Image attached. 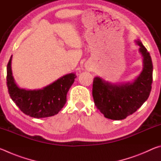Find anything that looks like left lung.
<instances>
[{
  "label": "left lung",
  "instance_id": "8db88e82",
  "mask_svg": "<svg viewBox=\"0 0 161 161\" xmlns=\"http://www.w3.org/2000/svg\"><path fill=\"white\" fill-rule=\"evenodd\" d=\"M139 51L143 68L133 82L113 84L100 77L93 81L92 96L94 103L106 118L122 120L136 112L148 99L153 82V63L150 53L140 40Z\"/></svg>",
  "mask_w": 161,
  "mask_h": 161
}]
</instances>
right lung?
<instances>
[{"mask_svg":"<svg viewBox=\"0 0 161 161\" xmlns=\"http://www.w3.org/2000/svg\"><path fill=\"white\" fill-rule=\"evenodd\" d=\"M11 59L12 56L7 65V86L10 98L21 111L37 119L58 114L67 102V94L77 76L70 73L41 89L26 90L20 89L15 82Z\"/></svg>","mask_w":161,"mask_h":161,"instance_id":"obj_1","label":"right lung"}]
</instances>
